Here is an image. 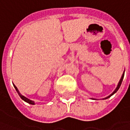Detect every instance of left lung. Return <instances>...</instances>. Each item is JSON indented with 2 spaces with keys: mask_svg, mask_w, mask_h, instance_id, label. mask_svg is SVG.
Returning a JSON list of instances; mask_svg holds the SVG:
<instances>
[{
  "mask_svg": "<svg viewBox=\"0 0 130 130\" xmlns=\"http://www.w3.org/2000/svg\"><path fill=\"white\" fill-rule=\"evenodd\" d=\"M124 73L122 74V78H121V79H120V80H119V82L118 85H117V88H116V89L114 90V91L111 94V95H109V96H108V97H106V98H105V99H108V98H109V97H111V96H112V95H114V93H116V92L117 91L119 90V87H120V86H121V84H122V80H123V78H124Z\"/></svg>",
  "mask_w": 130,
  "mask_h": 130,
  "instance_id": "left-lung-1",
  "label": "left lung"
}]
</instances>
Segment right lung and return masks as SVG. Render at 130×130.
I'll list each match as a JSON object with an SVG mask.
<instances>
[{"mask_svg": "<svg viewBox=\"0 0 130 130\" xmlns=\"http://www.w3.org/2000/svg\"><path fill=\"white\" fill-rule=\"evenodd\" d=\"M13 86H14V88H15V89L16 90V91H17V93H18V94L19 95V96H20L21 98V99H23L24 101H26V102H27V103H29V104H33L34 105V102L33 101H31V100H30V99H27V98H26L25 96H24L23 95H21L20 93V92L19 91V90H18V88H16V86H15V85H13Z\"/></svg>", "mask_w": 130, "mask_h": 130, "instance_id": "add662e5", "label": "right lung"}]
</instances>
